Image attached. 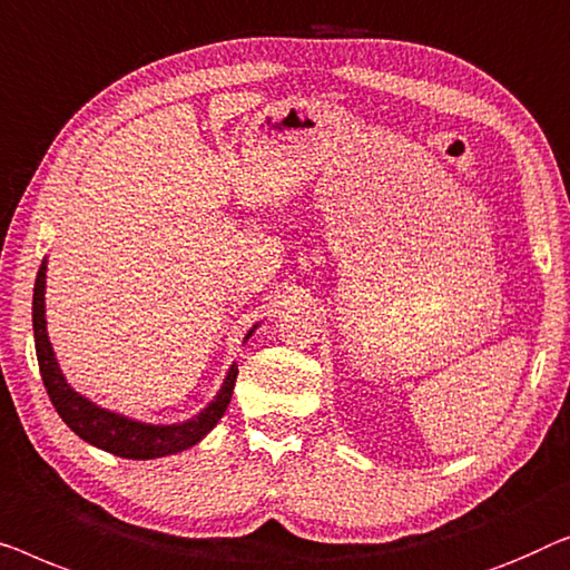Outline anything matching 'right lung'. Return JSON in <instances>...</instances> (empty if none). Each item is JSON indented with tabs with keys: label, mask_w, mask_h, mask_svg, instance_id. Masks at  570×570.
Masks as SVG:
<instances>
[{
	"label": "right lung",
	"mask_w": 570,
	"mask_h": 570,
	"mask_svg": "<svg viewBox=\"0 0 570 570\" xmlns=\"http://www.w3.org/2000/svg\"><path fill=\"white\" fill-rule=\"evenodd\" d=\"M43 294H46V261L41 263V271H38L36 288H33V335H36L38 366H41L46 392L48 397H51L56 413L61 415V421L67 423L79 439H85L87 444L98 449H106V452L116 456H126V460H155V456H167L198 444L208 431L219 423L232 400V390H235V380H237L235 364L229 366L227 380H224L222 390L216 392L212 403H208L196 419L173 423V426H155V423H141V421L126 419V415L110 413L106 407L90 403V400L71 390L67 376L61 374L59 362H56L51 341H48Z\"/></svg>",
	"instance_id": "right-lung-1"
}]
</instances>
